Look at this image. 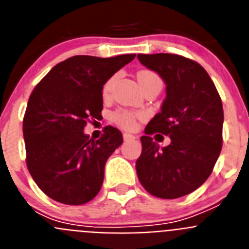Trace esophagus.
<instances>
[{"label":"esophagus","mask_w":249,"mask_h":249,"mask_svg":"<svg viewBox=\"0 0 249 249\" xmlns=\"http://www.w3.org/2000/svg\"><path fill=\"white\" fill-rule=\"evenodd\" d=\"M135 136L133 135H131V133H127V132H124V133H123V140L124 141H129V140H135Z\"/></svg>","instance_id":"obj_1"}]
</instances>
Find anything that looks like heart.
<instances>
[{
	"instance_id": "heart-1",
	"label": "heart",
	"mask_w": 249,
	"mask_h": 249,
	"mask_svg": "<svg viewBox=\"0 0 249 249\" xmlns=\"http://www.w3.org/2000/svg\"><path fill=\"white\" fill-rule=\"evenodd\" d=\"M137 80H138V82L142 83V82H146V81H149V80H160V77L151 71H140L137 73ZM112 81H113V78H111V80L107 81V82H106V85L103 86V93L105 94L108 93L109 89H111ZM113 121L117 123V124H120L121 127H123V128H127V129L135 128V126H136V116L128 111L114 112Z\"/></svg>"
}]
</instances>
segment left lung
<instances>
[{
    "instance_id": "8db88e82",
    "label": "left lung",
    "mask_w": 249,
    "mask_h": 249,
    "mask_svg": "<svg viewBox=\"0 0 249 249\" xmlns=\"http://www.w3.org/2000/svg\"><path fill=\"white\" fill-rule=\"evenodd\" d=\"M137 57L166 83L160 112L141 137L138 179L158 198H179L201 187L218 160L223 128L221 97L206 70L192 59L172 53ZM156 131L169 135L171 143L160 149L150 137Z\"/></svg>"
}]
</instances>
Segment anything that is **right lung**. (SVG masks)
Here are the masks:
<instances>
[{"label": "right lung", "instance_id": "add662e5", "mask_svg": "<svg viewBox=\"0 0 249 249\" xmlns=\"http://www.w3.org/2000/svg\"><path fill=\"white\" fill-rule=\"evenodd\" d=\"M135 57H70L32 91L23 117L26 163L50 198L78 206L100 192L106 160L122 144V133L107 126L96 141L83 128L101 117L103 85Z\"/></svg>", "mask_w": 249, "mask_h": 249}]
</instances>
